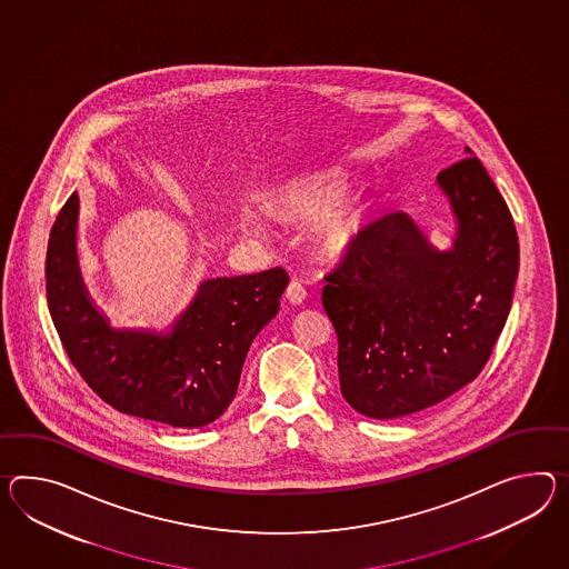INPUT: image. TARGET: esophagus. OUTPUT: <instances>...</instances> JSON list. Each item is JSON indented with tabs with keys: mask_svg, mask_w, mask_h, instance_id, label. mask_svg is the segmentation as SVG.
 I'll use <instances>...</instances> for the list:
<instances>
[{
	"mask_svg": "<svg viewBox=\"0 0 569 569\" xmlns=\"http://www.w3.org/2000/svg\"><path fill=\"white\" fill-rule=\"evenodd\" d=\"M286 298L290 300V305H302L306 300L305 286H302L298 279H291L290 286H288V290H286Z\"/></svg>",
	"mask_w": 569,
	"mask_h": 569,
	"instance_id": "1",
	"label": "esophagus"
}]
</instances>
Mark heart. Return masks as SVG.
<instances>
[{
    "label": "heart",
    "instance_id": "heart-1",
    "mask_svg": "<svg viewBox=\"0 0 569 569\" xmlns=\"http://www.w3.org/2000/svg\"><path fill=\"white\" fill-rule=\"evenodd\" d=\"M341 194L343 193L339 184L325 179L302 182L279 194L276 213L290 220H317L325 214L326 218L320 220L315 232L317 244L325 254H341L351 242V228L346 218L331 213L339 206ZM242 230L247 234H261L263 222L254 213L247 211L242 216Z\"/></svg>",
    "mask_w": 569,
    "mask_h": 569
}]
</instances>
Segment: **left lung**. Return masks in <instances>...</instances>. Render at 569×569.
Masks as SVG:
<instances>
[{"label": "left lung", "instance_id": "obj_1", "mask_svg": "<svg viewBox=\"0 0 569 569\" xmlns=\"http://www.w3.org/2000/svg\"><path fill=\"white\" fill-rule=\"evenodd\" d=\"M438 184L457 216L452 250L431 249L395 211L366 226L325 276L341 395L361 416L419 413L472 382L512 306L520 249L496 182L467 156Z\"/></svg>", "mask_w": 569, "mask_h": 569}]
</instances>
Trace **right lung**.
Segmentation results:
<instances>
[{
	"instance_id": "1",
	"label": "right lung",
	"mask_w": 569,
	"mask_h": 569,
	"mask_svg": "<svg viewBox=\"0 0 569 569\" xmlns=\"http://www.w3.org/2000/svg\"><path fill=\"white\" fill-rule=\"evenodd\" d=\"M78 194L51 228L47 302L61 346L83 382L112 409L181 430L203 428L232 402L252 339L278 315L283 267L208 279L174 331H112L90 305L76 259Z\"/></svg>"
}]
</instances>
